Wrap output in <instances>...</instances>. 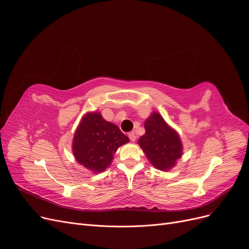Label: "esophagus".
Masks as SVG:
<instances>
[{
  "instance_id": "1",
  "label": "esophagus",
  "mask_w": 249,
  "mask_h": 249,
  "mask_svg": "<svg viewBox=\"0 0 249 249\" xmlns=\"http://www.w3.org/2000/svg\"><path fill=\"white\" fill-rule=\"evenodd\" d=\"M129 138H130V140H131L132 142L136 141V134H135L134 132H131V133H129Z\"/></svg>"
}]
</instances>
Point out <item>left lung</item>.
<instances>
[{"label": "left lung", "mask_w": 249, "mask_h": 249, "mask_svg": "<svg viewBox=\"0 0 249 249\" xmlns=\"http://www.w3.org/2000/svg\"><path fill=\"white\" fill-rule=\"evenodd\" d=\"M144 127L145 134L139 138L138 144L148 161L159 170L172 169L183 156V143L178 133L156 111L146 118Z\"/></svg>", "instance_id": "1"}]
</instances>
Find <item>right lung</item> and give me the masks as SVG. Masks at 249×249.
<instances>
[{
	"label": "right lung",
	"mask_w": 249,
	"mask_h": 249,
	"mask_svg": "<svg viewBox=\"0 0 249 249\" xmlns=\"http://www.w3.org/2000/svg\"><path fill=\"white\" fill-rule=\"evenodd\" d=\"M129 141L116 124L94 111L82 117L73 135L71 149L79 164L92 173H100L110 166L117 148Z\"/></svg>",
	"instance_id": "1"
}]
</instances>
